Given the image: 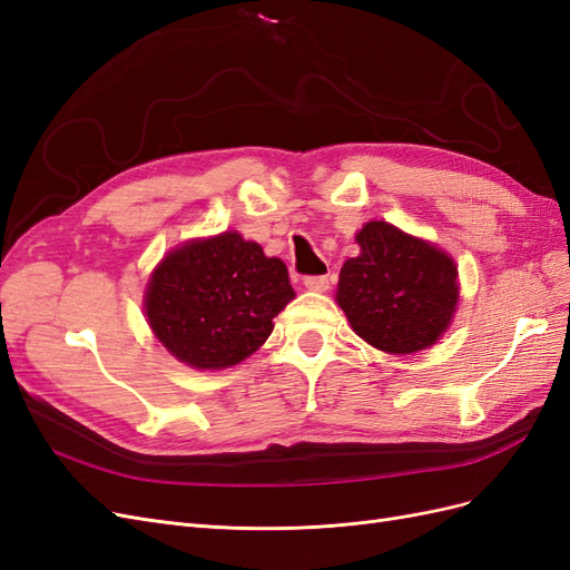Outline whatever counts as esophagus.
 Instances as JSON below:
<instances>
[{
	"instance_id": "obj_1",
	"label": "esophagus",
	"mask_w": 570,
	"mask_h": 570,
	"mask_svg": "<svg viewBox=\"0 0 570 570\" xmlns=\"http://www.w3.org/2000/svg\"><path fill=\"white\" fill-rule=\"evenodd\" d=\"M304 285L312 292H325L327 287H331V281H327V275H306Z\"/></svg>"
}]
</instances>
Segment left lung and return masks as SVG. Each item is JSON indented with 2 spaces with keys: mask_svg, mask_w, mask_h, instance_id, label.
<instances>
[{
  "mask_svg": "<svg viewBox=\"0 0 570 570\" xmlns=\"http://www.w3.org/2000/svg\"><path fill=\"white\" fill-rule=\"evenodd\" d=\"M356 243L361 254L344 262L335 295L354 333L387 354L435 344L459 302L454 258L385 220L366 223Z\"/></svg>",
  "mask_w": 570,
  "mask_h": 570,
  "instance_id": "left-lung-1",
  "label": "left lung"
}]
</instances>
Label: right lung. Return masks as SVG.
Returning a JSON list of instances; mask_svg holds the SVG:
<instances>
[{
	"label": "right lung",
	"instance_id": "obj_1",
	"mask_svg": "<svg viewBox=\"0 0 570 570\" xmlns=\"http://www.w3.org/2000/svg\"><path fill=\"white\" fill-rule=\"evenodd\" d=\"M289 299L281 258L230 230L168 252L149 278L145 314L178 361L218 371L262 347Z\"/></svg>",
	"mask_w": 570,
	"mask_h": 570
}]
</instances>
